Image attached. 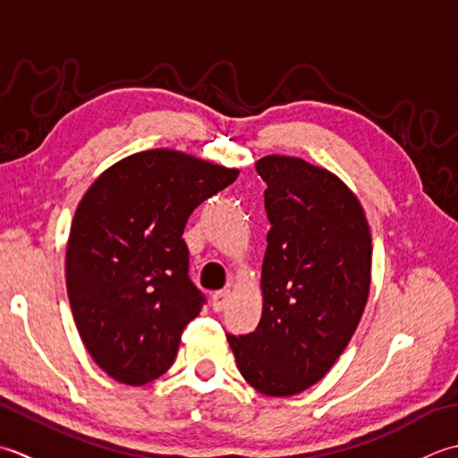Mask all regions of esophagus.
Instances as JSON below:
<instances>
[{"mask_svg":"<svg viewBox=\"0 0 458 458\" xmlns=\"http://www.w3.org/2000/svg\"><path fill=\"white\" fill-rule=\"evenodd\" d=\"M229 298H231V291H217L211 294V308L216 312L225 310V306L229 304Z\"/></svg>","mask_w":458,"mask_h":458,"instance_id":"1","label":"esophagus"}]
</instances>
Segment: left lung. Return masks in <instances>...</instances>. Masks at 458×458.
I'll use <instances>...</instances> for the list:
<instances>
[{"instance_id": "8db88e82", "label": "left lung", "mask_w": 458, "mask_h": 458, "mask_svg": "<svg viewBox=\"0 0 458 458\" xmlns=\"http://www.w3.org/2000/svg\"><path fill=\"white\" fill-rule=\"evenodd\" d=\"M270 221L255 332L227 334L241 376L270 397L320 381L342 356L366 308L371 233L338 175L293 156L255 164Z\"/></svg>"}]
</instances>
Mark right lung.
Here are the masks:
<instances>
[{
  "label": "right lung",
  "instance_id": "add662e5",
  "mask_svg": "<svg viewBox=\"0 0 458 458\" xmlns=\"http://www.w3.org/2000/svg\"><path fill=\"white\" fill-rule=\"evenodd\" d=\"M237 175L157 148L110 165L82 195L67 242V293L82 344L112 379L144 386L170 369L203 304L188 276L185 223Z\"/></svg>",
  "mask_w": 458,
  "mask_h": 458
}]
</instances>
